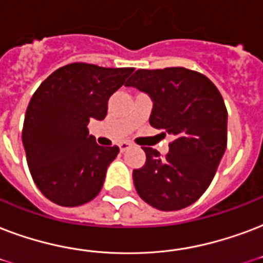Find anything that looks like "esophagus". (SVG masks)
Listing matches in <instances>:
<instances>
[{"label":"esophagus","mask_w":263,"mask_h":263,"mask_svg":"<svg viewBox=\"0 0 263 263\" xmlns=\"http://www.w3.org/2000/svg\"><path fill=\"white\" fill-rule=\"evenodd\" d=\"M118 146H120V150H121V152H125V150L131 147V143H129V142H121Z\"/></svg>","instance_id":"34e87169"}]
</instances>
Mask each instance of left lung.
<instances>
[{
	"instance_id": "8db88e82",
	"label": "left lung",
	"mask_w": 263,
	"mask_h": 263,
	"mask_svg": "<svg viewBox=\"0 0 263 263\" xmlns=\"http://www.w3.org/2000/svg\"><path fill=\"white\" fill-rule=\"evenodd\" d=\"M125 85L152 98L150 125L175 136L164 157L143 147L145 165L132 172L136 192L160 211L189 207L208 189L226 150L223 98L210 78L185 67L139 69Z\"/></svg>"
}]
</instances>
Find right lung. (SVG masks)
I'll use <instances>...</instances> for the list:
<instances>
[{
    "instance_id": "1",
    "label": "right lung",
    "mask_w": 263,
    "mask_h": 263,
    "mask_svg": "<svg viewBox=\"0 0 263 263\" xmlns=\"http://www.w3.org/2000/svg\"><path fill=\"white\" fill-rule=\"evenodd\" d=\"M134 70L70 63L34 92L22 140L34 183L52 203L78 207L99 194L120 149L98 145L87 127L92 118L106 117L110 96Z\"/></svg>"
}]
</instances>
